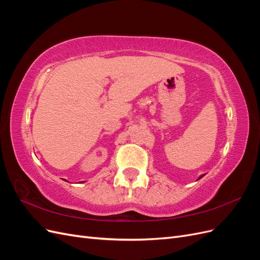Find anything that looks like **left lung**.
<instances>
[{
    "label": "left lung",
    "mask_w": 260,
    "mask_h": 260,
    "mask_svg": "<svg viewBox=\"0 0 260 260\" xmlns=\"http://www.w3.org/2000/svg\"><path fill=\"white\" fill-rule=\"evenodd\" d=\"M203 177H204V175H203V176H201V177H200V178H199V179H201V178H203Z\"/></svg>",
    "instance_id": "left-lung-1"
}]
</instances>
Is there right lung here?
Here are the masks:
<instances>
[{
	"instance_id": "right-lung-1",
	"label": "right lung",
	"mask_w": 260,
	"mask_h": 260,
	"mask_svg": "<svg viewBox=\"0 0 260 260\" xmlns=\"http://www.w3.org/2000/svg\"><path fill=\"white\" fill-rule=\"evenodd\" d=\"M65 181H66V180H65Z\"/></svg>"
}]
</instances>
